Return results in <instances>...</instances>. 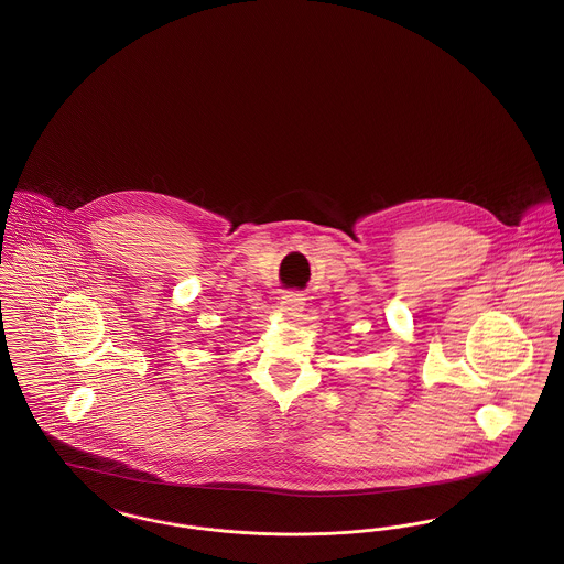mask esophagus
<instances>
[{
    "mask_svg": "<svg viewBox=\"0 0 564 564\" xmlns=\"http://www.w3.org/2000/svg\"><path fill=\"white\" fill-rule=\"evenodd\" d=\"M304 295L297 294V292H288V294L281 297V306H279V311H281V315H285L288 319H295V317H300V313L304 311Z\"/></svg>",
    "mask_w": 564,
    "mask_h": 564,
    "instance_id": "esophagus-1",
    "label": "esophagus"
}]
</instances>
